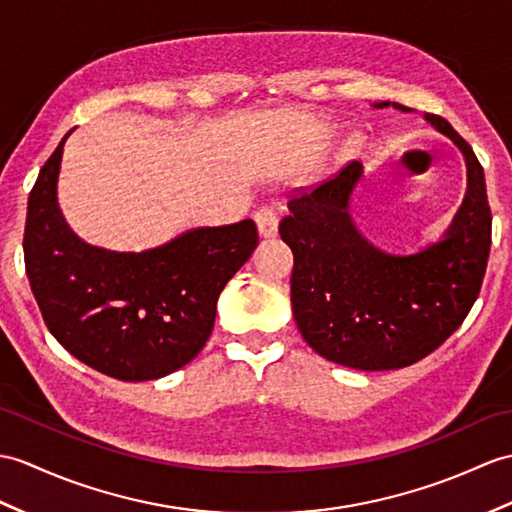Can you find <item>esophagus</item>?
<instances>
[{
    "label": "esophagus",
    "mask_w": 512,
    "mask_h": 512,
    "mask_svg": "<svg viewBox=\"0 0 512 512\" xmlns=\"http://www.w3.org/2000/svg\"><path fill=\"white\" fill-rule=\"evenodd\" d=\"M255 222L261 237H275L277 227H279V218L272 207H261L255 211Z\"/></svg>",
    "instance_id": "1"
}]
</instances>
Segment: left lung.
I'll return each mask as SVG.
<instances>
[{
  "mask_svg": "<svg viewBox=\"0 0 512 512\" xmlns=\"http://www.w3.org/2000/svg\"><path fill=\"white\" fill-rule=\"evenodd\" d=\"M427 120L456 141L469 174L467 196L443 242L408 257L368 244L349 216V198L362 176L358 161L316 187L294 189L290 213L279 222L281 240L294 253L296 327L329 362L360 371L410 366L441 347L478 299L493 224L484 170L447 120L432 113Z\"/></svg>",
  "mask_w": 512,
  "mask_h": 512,
  "instance_id": "1",
  "label": "left lung"
}]
</instances>
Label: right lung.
<instances>
[{
  "label": "right lung",
  "mask_w": 512,
  "mask_h": 512,
  "mask_svg": "<svg viewBox=\"0 0 512 512\" xmlns=\"http://www.w3.org/2000/svg\"><path fill=\"white\" fill-rule=\"evenodd\" d=\"M69 135V133H67ZM61 144L28 198L23 257L50 334L109 377L146 382L205 347L224 285L259 242L253 220L194 229L146 253H111L74 235L56 205Z\"/></svg>",
  "instance_id": "add662e5"
}]
</instances>
